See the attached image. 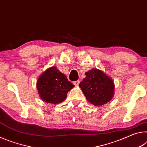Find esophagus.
Masks as SVG:
<instances>
[{"instance_id":"34e87169","label":"esophagus","mask_w":147,"mask_h":147,"mask_svg":"<svg viewBox=\"0 0 147 147\" xmlns=\"http://www.w3.org/2000/svg\"><path fill=\"white\" fill-rule=\"evenodd\" d=\"M80 83V81H74V85H75L76 86H78V85H79V84Z\"/></svg>"}]
</instances>
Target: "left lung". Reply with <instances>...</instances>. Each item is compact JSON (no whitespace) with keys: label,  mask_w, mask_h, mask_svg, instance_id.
<instances>
[{"label":"left lung","mask_w":147,"mask_h":147,"mask_svg":"<svg viewBox=\"0 0 147 147\" xmlns=\"http://www.w3.org/2000/svg\"><path fill=\"white\" fill-rule=\"evenodd\" d=\"M86 78L79 84L88 102L100 106L110 102L114 95L113 79L100 69L93 68L85 73Z\"/></svg>","instance_id":"1"}]
</instances>
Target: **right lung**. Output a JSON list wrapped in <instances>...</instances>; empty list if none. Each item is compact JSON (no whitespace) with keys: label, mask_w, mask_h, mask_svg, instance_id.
I'll return each instance as SVG.
<instances>
[{"label":"right lung","mask_w":147,"mask_h":147,"mask_svg":"<svg viewBox=\"0 0 147 147\" xmlns=\"http://www.w3.org/2000/svg\"><path fill=\"white\" fill-rule=\"evenodd\" d=\"M41 99L49 103L58 104L66 99L74 85L56 67L53 66L41 74L36 83Z\"/></svg>","instance_id":"right-lung-1"}]
</instances>
